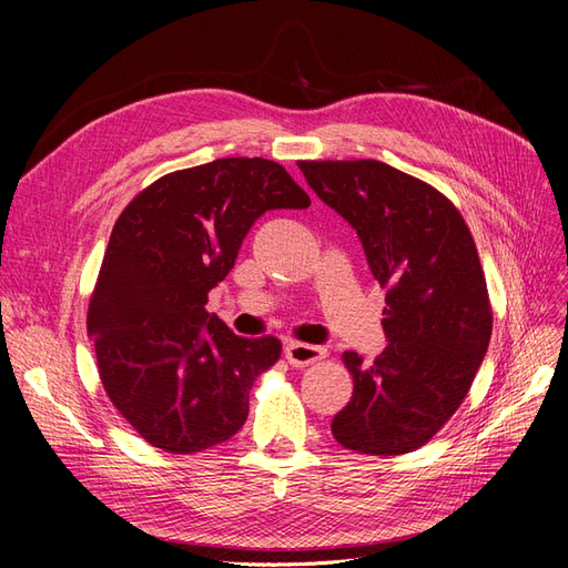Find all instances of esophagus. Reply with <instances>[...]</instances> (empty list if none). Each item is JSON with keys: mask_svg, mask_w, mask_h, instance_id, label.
<instances>
[{"mask_svg": "<svg viewBox=\"0 0 568 568\" xmlns=\"http://www.w3.org/2000/svg\"><path fill=\"white\" fill-rule=\"evenodd\" d=\"M326 349L317 347V345H308V343H287L285 345V359L292 368H306L320 359H324Z\"/></svg>", "mask_w": 568, "mask_h": 568, "instance_id": "34e87169", "label": "esophagus"}]
</instances>
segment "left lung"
Returning <instances> with one entry per match:
<instances>
[{"instance_id": "1", "label": "left lung", "mask_w": 568, "mask_h": 568, "mask_svg": "<svg viewBox=\"0 0 568 568\" xmlns=\"http://www.w3.org/2000/svg\"><path fill=\"white\" fill-rule=\"evenodd\" d=\"M300 168L317 197L359 234L386 290L389 345L371 364L343 354L354 392L332 433L356 454H409L452 419L490 343L493 308L471 232L449 197L382 161Z\"/></svg>"}]
</instances>
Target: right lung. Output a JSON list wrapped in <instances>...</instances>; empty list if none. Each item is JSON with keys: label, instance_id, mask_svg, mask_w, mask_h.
<instances>
[{"label": "right lung", "instance_id": "obj_1", "mask_svg": "<svg viewBox=\"0 0 568 568\" xmlns=\"http://www.w3.org/2000/svg\"><path fill=\"white\" fill-rule=\"evenodd\" d=\"M308 204L283 165L219 159L156 179L116 219L87 334L110 403L156 449L197 454L244 426L248 394L278 362L281 341L230 332L206 313L209 290L264 212Z\"/></svg>", "mask_w": 568, "mask_h": 568}]
</instances>
